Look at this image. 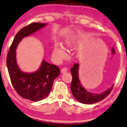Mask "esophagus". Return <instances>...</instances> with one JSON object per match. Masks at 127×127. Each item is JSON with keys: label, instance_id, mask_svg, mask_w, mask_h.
<instances>
[{"label": "esophagus", "instance_id": "1", "mask_svg": "<svg viewBox=\"0 0 127 127\" xmlns=\"http://www.w3.org/2000/svg\"><path fill=\"white\" fill-rule=\"evenodd\" d=\"M68 68H63L62 69H61V72L62 73V74H64V73L68 72Z\"/></svg>", "mask_w": 127, "mask_h": 127}]
</instances>
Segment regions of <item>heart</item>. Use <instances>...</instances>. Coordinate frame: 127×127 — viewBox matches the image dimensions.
<instances>
[{"mask_svg": "<svg viewBox=\"0 0 127 127\" xmlns=\"http://www.w3.org/2000/svg\"><path fill=\"white\" fill-rule=\"evenodd\" d=\"M72 44V41L71 40H66L65 41V45L68 47H71ZM53 55L58 60H62L66 57V53L62 46L60 44H55L53 48Z\"/></svg>", "mask_w": 127, "mask_h": 127, "instance_id": "heart-1", "label": "heart"}]
</instances>
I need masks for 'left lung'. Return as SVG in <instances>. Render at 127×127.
Listing matches in <instances>:
<instances>
[{"instance_id":"obj_1","label":"left lung","mask_w":127,"mask_h":127,"mask_svg":"<svg viewBox=\"0 0 127 127\" xmlns=\"http://www.w3.org/2000/svg\"><path fill=\"white\" fill-rule=\"evenodd\" d=\"M79 64H74L71 68V72L72 76L71 89L73 96L79 102L84 104H93L101 101L109 95L112 90L114 85L106 91L100 93H91L82 86L78 76Z\"/></svg>"}]
</instances>
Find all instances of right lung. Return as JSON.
<instances>
[{
    "mask_svg": "<svg viewBox=\"0 0 127 127\" xmlns=\"http://www.w3.org/2000/svg\"><path fill=\"white\" fill-rule=\"evenodd\" d=\"M46 25L45 23L35 22L22 28L16 34L6 58L7 70L15 90L22 97L34 102L41 100L47 96L54 80L60 75V70L56 65L49 64L43 59L36 71L23 72L16 62V49L24 37L32 35Z\"/></svg>",
    "mask_w": 127,
    "mask_h": 127,
    "instance_id": "add662e5",
    "label": "right lung"
}]
</instances>
